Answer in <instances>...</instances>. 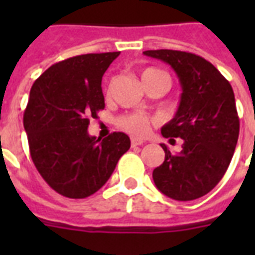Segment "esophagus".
I'll return each instance as SVG.
<instances>
[{
    "mask_svg": "<svg viewBox=\"0 0 255 255\" xmlns=\"http://www.w3.org/2000/svg\"><path fill=\"white\" fill-rule=\"evenodd\" d=\"M131 144H132L133 147H135V146H140V144H143V140H140V139L132 138V139H131Z\"/></svg>",
    "mask_w": 255,
    "mask_h": 255,
    "instance_id": "esophagus-1",
    "label": "esophagus"
}]
</instances>
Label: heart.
<instances>
[{
	"mask_svg": "<svg viewBox=\"0 0 255 255\" xmlns=\"http://www.w3.org/2000/svg\"><path fill=\"white\" fill-rule=\"evenodd\" d=\"M158 75H165V73L160 71V69H155V68H146L140 73V78H142V82H143L146 79L154 78V76H158ZM117 123H119V127L123 128L124 131H127L128 133H131L133 136H143L149 129L150 120L149 117H146L144 115L133 113V115L122 116Z\"/></svg>",
	"mask_w": 255,
	"mask_h": 255,
	"instance_id": "b5f03b06",
	"label": "heart"
}]
</instances>
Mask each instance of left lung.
I'll list each match as a JSON object with an SVG mask.
<instances>
[{
	"label": "left lung",
	"instance_id": "obj_1",
	"mask_svg": "<svg viewBox=\"0 0 255 255\" xmlns=\"http://www.w3.org/2000/svg\"><path fill=\"white\" fill-rule=\"evenodd\" d=\"M144 56L169 64L182 95L175 117L161 128L164 138H182V151L153 171L155 187L176 201H192L212 191L223 179L239 136V117L230 82L213 64L179 50H146Z\"/></svg>",
	"mask_w": 255,
	"mask_h": 255
}]
</instances>
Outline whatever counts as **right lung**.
I'll list each match as a JSON object with an SVG mask.
<instances>
[{"mask_svg":"<svg viewBox=\"0 0 255 255\" xmlns=\"http://www.w3.org/2000/svg\"><path fill=\"white\" fill-rule=\"evenodd\" d=\"M120 52L91 53L47 68L30 91L23 124L31 158L50 187L64 197L93 195L131 146L124 132L90 136V119L105 108L102 76Z\"/></svg>","mask_w":255,"mask_h":255,"instance_id":"add662e5","label":"right lung"}]
</instances>
